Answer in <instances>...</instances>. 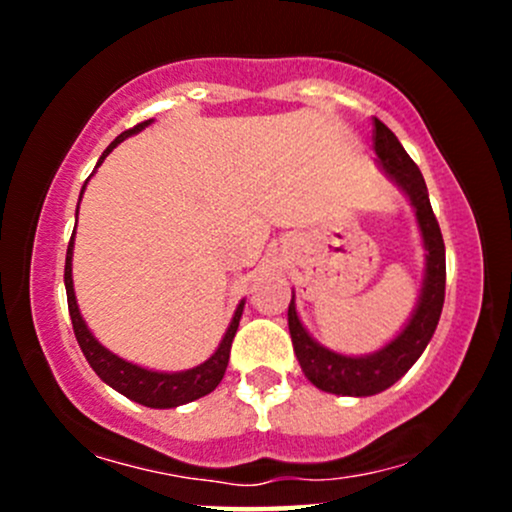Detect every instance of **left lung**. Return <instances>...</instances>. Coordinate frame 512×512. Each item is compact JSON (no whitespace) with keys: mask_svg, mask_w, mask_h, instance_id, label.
Returning a JSON list of instances; mask_svg holds the SVG:
<instances>
[{"mask_svg":"<svg viewBox=\"0 0 512 512\" xmlns=\"http://www.w3.org/2000/svg\"><path fill=\"white\" fill-rule=\"evenodd\" d=\"M373 139L375 154H378V161H375L378 168L395 182L399 190L407 195L411 207H414L426 250V272L419 301H416L414 313H411L404 330L392 342H387L383 349L366 356H344L315 342L303 327L301 317L296 313V301L291 296L289 332L293 351H296L305 378L317 390L344 397H370L395 385L424 354L438 327L445 301V243L443 236H440L436 214L431 209L424 175L404 151V146L399 144V139L380 120H375Z\"/></svg>","mask_w":512,"mask_h":512,"instance_id":"obj_1","label":"left lung"}]
</instances>
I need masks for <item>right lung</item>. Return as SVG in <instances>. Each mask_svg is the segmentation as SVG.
Wrapping results in <instances>:
<instances>
[{
  "instance_id": "right-lung-1",
  "label": "right lung",
  "mask_w": 512,
  "mask_h": 512,
  "mask_svg": "<svg viewBox=\"0 0 512 512\" xmlns=\"http://www.w3.org/2000/svg\"><path fill=\"white\" fill-rule=\"evenodd\" d=\"M151 122L154 120L139 122L137 127L122 132L120 137H117L115 142L103 151V156L98 158L96 168L101 166V163L105 161V156H108L117 144L125 142V139L132 137V134L142 132L144 127L151 125ZM84 190H86V185L81 187V195H84ZM76 216H79V207H76ZM72 257H74V233H72V240H69V245H67V262H64V286H67L69 317H72L76 342H79L81 351H84L88 366L96 370V375L103 380V383H108L113 390L120 392V395H125L127 399H132V402L144 404V407H151V409L180 407V404L195 402V399L209 395V392L216 390V385L221 383L223 373H226L228 356H231V344H233V337H236V332H238L240 315H243L245 301L238 303L231 325H228L226 334H223L219 349H216L214 354L207 358V361L199 363V366L190 368V370H178V373L149 370V368L137 366V363L125 361V358L115 356L113 351L105 349V346L98 342L96 337H93L91 330H88L86 320L81 317L79 303H76V296H74Z\"/></svg>"
}]
</instances>
